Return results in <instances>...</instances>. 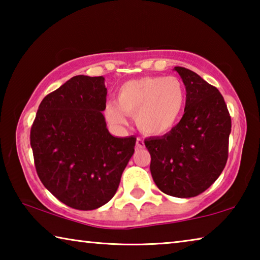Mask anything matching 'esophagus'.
<instances>
[{
	"label": "esophagus",
	"mask_w": 260,
	"mask_h": 260,
	"mask_svg": "<svg viewBox=\"0 0 260 260\" xmlns=\"http://www.w3.org/2000/svg\"><path fill=\"white\" fill-rule=\"evenodd\" d=\"M136 148H138V149H143L144 148V141L141 138L136 139Z\"/></svg>",
	"instance_id": "34e87169"
}]
</instances>
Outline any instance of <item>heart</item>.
Returning <instances> with one entry per match:
<instances>
[{
	"mask_svg": "<svg viewBox=\"0 0 260 260\" xmlns=\"http://www.w3.org/2000/svg\"><path fill=\"white\" fill-rule=\"evenodd\" d=\"M186 89L177 77H144L125 82L117 102L105 105V117L112 125L126 122L125 114L135 117L143 133L162 135L172 131L182 117Z\"/></svg>",
	"mask_w": 260,
	"mask_h": 260,
	"instance_id": "b5f03b06",
	"label": "heart"
}]
</instances>
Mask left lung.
I'll return each mask as SVG.
<instances>
[{"mask_svg":"<svg viewBox=\"0 0 260 260\" xmlns=\"http://www.w3.org/2000/svg\"><path fill=\"white\" fill-rule=\"evenodd\" d=\"M174 70L186 86L183 116L172 131L144 144L156 186L166 195L189 199L205 191L225 169L232 120L217 88L190 70Z\"/></svg>","mask_w":260,"mask_h":260,"instance_id":"8db88e82","label":"left lung"}]
</instances>
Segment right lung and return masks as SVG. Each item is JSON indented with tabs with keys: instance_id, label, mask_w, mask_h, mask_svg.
<instances>
[{
	"instance_id": "right-lung-1",
	"label": "right lung",
	"mask_w": 260,
	"mask_h": 260,
	"mask_svg": "<svg viewBox=\"0 0 260 260\" xmlns=\"http://www.w3.org/2000/svg\"><path fill=\"white\" fill-rule=\"evenodd\" d=\"M103 77L76 76L42 100L30 128L37 173L61 203L95 210L116 193L135 136L109 133Z\"/></svg>"
}]
</instances>
